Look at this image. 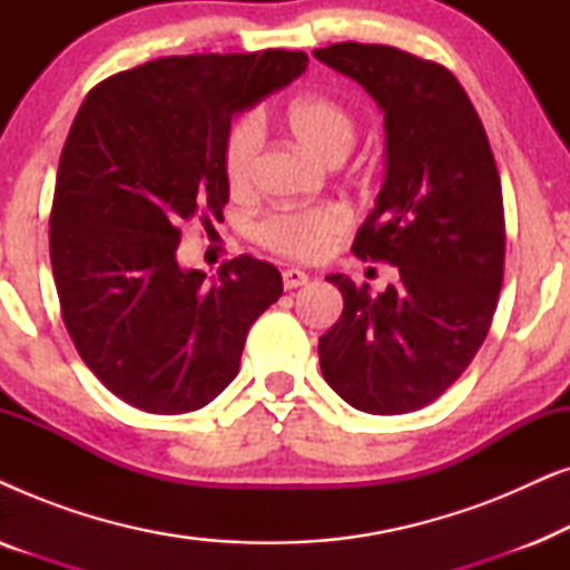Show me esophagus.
<instances>
[{
	"label": "esophagus",
	"mask_w": 570,
	"mask_h": 570,
	"mask_svg": "<svg viewBox=\"0 0 570 570\" xmlns=\"http://www.w3.org/2000/svg\"><path fill=\"white\" fill-rule=\"evenodd\" d=\"M306 283H308L306 272H301V269H285L283 272L285 291H295V287H301V285H306Z\"/></svg>",
	"instance_id": "esophagus-1"
}]
</instances>
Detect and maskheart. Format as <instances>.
I'll use <instances>...</instances> for the list:
<instances>
[{
  "instance_id": "b5f03b06",
  "label": "heart",
  "mask_w": 570,
  "mask_h": 570,
  "mask_svg": "<svg viewBox=\"0 0 570 570\" xmlns=\"http://www.w3.org/2000/svg\"><path fill=\"white\" fill-rule=\"evenodd\" d=\"M287 127L318 158H345L355 142V119L340 100L326 96H301L287 104ZM264 145V119L248 111L230 121L225 131L223 163L225 178L233 189L252 184L256 158ZM353 217L337 202L314 207L272 209L254 225V236L272 254L295 262H316L330 252L332 240L350 228Z\"/></svg>"
}]
</instances>
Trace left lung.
<instances>
[{"instance_id":"8db88e82","label":"left lung","mask_w":570,"mask_h":570,"mask_svg":"<svg viewBox=\"0 0 570 570\" xmlns=\"http://www.w3.org/2000/svg\"><path fill=\"white\" fill-rule=\"evenodd\" d=\"M314 57L384 108L386 178L353 254L400 269L381 295L326 277L345 308L318 337V363L355 410L402 415L439 400L493 324L505 262L501 176L472 100L439 61L355 41Z\"/></svg>"}]
</instances>
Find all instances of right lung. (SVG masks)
I'll return each instance as SVG.
<instances>
[{
    "mask_svg": "<svg viewBox=\"0 0 570 570\" xmlns=\"http://www.w3.org/2000/svg\"><path fill=\"white\" fill-rule=\"evenodd\" d=\"M303 51L163 57L98 82L59 158L49 252L61 318L108 392L184 415L236 379L252 324L283 295L240 254L215 283L176 259L184 220L223 215L233 116L293 82Z\"/></svg>",
    "mask_w": 570,
    "mask_h": 570,
    "instance_id": "add662e5",
    "label": "right lung"
}]
</instances>
